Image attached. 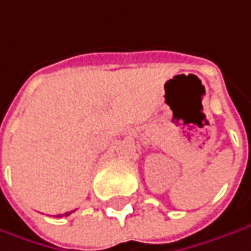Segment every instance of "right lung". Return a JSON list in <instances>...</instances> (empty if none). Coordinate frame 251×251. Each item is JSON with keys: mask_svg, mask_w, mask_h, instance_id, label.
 I'll return each instance as SVG.
<instances>
[{"mask_svg": "<svg viewBox=\"0 0 251 251\" xmlns=\"http://www.w3.org/2000/svg\"><path fill=\"white\" fill-rule=\"evenodd\" d=\"M64 216H70V213H66V214H64Z\"/></svg>", "mask_w": 251, "mask_h": 251, "instance_id": "add662e5", "label": "right lung"}]
</instances>
